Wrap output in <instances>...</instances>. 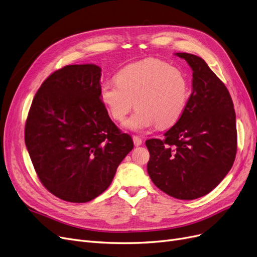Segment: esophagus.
<instances>
[{
  "instance_id": "esophagus-1",
  "label": "esophagus",
  "mask_w": 257,
  "mask_h": 257,
  "mask_svg": "<svg viewBox=\"0 0 257 257\" xmlns=\"http://www.w3.org/2000/svg\"><path fill=\"white\" fill-rule=\"evenodd\" d=\"M132 140H134V143H135V145H136V146H140V145H142V139H141L140 137H138V136H134V137H132Z\"/></svg>"
}]
</instances>
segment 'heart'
I'll use <instances>...</instances> for the list:
<instances>
[{
	"mask_svg": "<svg viewBox=\"0 0 257 257\" xmlns=\"http://www.w3.org/2000/svg\"><path fill=\"white\" fill-rule=\"evenodd\" d=\"M116 81L104 83L100 98L113 119L121 121L138 109L125 126L142 131L157 126L166 129L182 117L189 99L184 73L158 59H145L122 68Z\"/></svg>",
	"mask_w": 257,
	"mask_h": 257,
	"instance_id": "obj_1",
	"label": "heart"
}]
</instances>
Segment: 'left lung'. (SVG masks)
<instances>
[{
  "mask_svg": "<svg viewBox=\"0 0 257 257\" xmlns=\"http://www.w3.org/2000/svg\"><path fill=\"white\" fill-rule=\"evenodd\" d=\"M176 55L193 70V92L182 117L164 140L146 141L147 172L162 192L193 200L213 191L232 168L236 115L229 91L206 62L193 54Z\"/></svg>",
  "mask_w": 257,
  "mask_h": 257,
  "instance_id": "8db88e82",
  "label": "left lung"
}]
</instances>
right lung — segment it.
I'll use <instances>...</instances> for the list:
<instances>
[{"label":"right lung","instance_id":"add662e5","mask_svg":"<svg viewBox=\"0 0 257 257\" xmlns=\"http://www.w3.org/2000/svg\"><path fill=\"white\" fill-rule=\"evenodd\" d=\"M100 76L95 64L55 71L36 93L26 119L25 145L38 177L68 202L102 194L134 148L101 101Z\"/></svg>","mask_w":257,"mask_h":257}]
</instances>
